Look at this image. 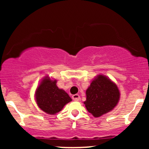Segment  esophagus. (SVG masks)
<instances>
[{
	"mask_svg": "<svg viewBox=\"0 0 149 149\" xmlns=\"http://www.w3.org/2000/svg\"><path fill=\"white\" fill-rule=\"evenodd\" d=\"M72 99L74 101H79L80 100V96L79 95H73L72 96Z\"/></svg>",
	"mask_w": 149,
	"mask_h": 149,
	"instance_id": "1",
	"label": "esophagus"
}]
</instances>
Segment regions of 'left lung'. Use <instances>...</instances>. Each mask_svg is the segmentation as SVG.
Returning <instances> with one entry per match:
<instances>
[{"label":"left lung","mask_w":149,"mask_h":149,"mask_svg":"<svg viewBox=\"0 0 149 149\" xmlns=\"http://www.w3.org/2000/svg\"><path fill=\"white\" fill-rule=\"evenodd\" d=\"M86 97L84 104L87 110L95 117H100L111 111L117 105L120 92L111 80L99 75L86 90Z\"/></svg>","instance_id":"8db88e82"}]
</instances>
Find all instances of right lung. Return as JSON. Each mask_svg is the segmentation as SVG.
I'll return each mask as SVG.
<instances>
[{
	"label": "right lung",
	"mask_w": 149,
	"mask_h": 149,
	"mask_svg": "<svg viewBox=\"0 0 149 149\" xmlns=\"http://www.w3.org/2000/svg\"><path fill=\"white\" fill-rule=\"evenodd\" d=\"M57 80H51L46 77L36 91V100L41 110L50 115L59 113L65 104L71 101L64 90L58 88Z\"/></svg>",
	"instance_id": "right-lung-1"
}]
</instances>
